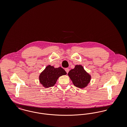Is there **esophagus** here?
Segmentation results:
<instances>
[{
	"label": "esophagus",
	"mask_w": 127,
	"mask_h": 127,
	"mask_svg": "<svg viewBox=\"0 0 127 127\" xmlns=\"http://www.w3.org/2000/svg\"><path fill=\"white\" fill-rule=\"evenodd\" d=\"M69 68H65V71H66V72L67 74L68 72H69Z\"/></svg>",
	"instance_id": "esophagus-1"
}]
</instances>
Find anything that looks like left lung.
I'll list each match as a JSON object with an SVG mask.
<instances>
[{
    "label": "left lung",
    "instance_id": "1",
    "mask_svg": "<svg viewBox=\"0 0 127 127\" xmlns=\"http://www.w3.org/2000/svg\"><path fill=\"white\" fill-rule=\"evenodd\" d=\"M67 75L74 85L79 88H84L91 81V75L85 71L84 67L80 65H76L74 68L71 69Z\"/></svg>",
    "mask_w": 127,
    "mask_h": 127
}]
</instances>
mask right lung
I'll return each mask as SVG.
<instances>
[{"label":"right lung","instance_id":"right-lung-1","mask_svg":"<svg viewBox=\"0 0 127 127\" xmlns=\"http://www.w3.org/2000/svg\"><path fill=\"white\" fill-rule=\"evenodd\" d=\"M66 74V72L62 67L55 68L48 65L39 75V82L45 88L51 87L54 86L60 77Z\"/></svg>","mask_w":127,"mask_h":127}]
</instances>
